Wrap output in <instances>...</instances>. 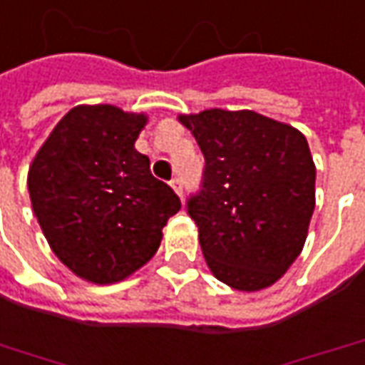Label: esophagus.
Returning <instances> with one entry per match:
<instances>
[{
    "label": "esophagus",
    "mask_w": 365,
    "mask_h": 365,
    "mask_svg": "<svg viewBox=\"0 0 365 365\" xmlns=\"http://www.w3.org/2000/svg\"><path fill=\"white\" fill-rule=\"evenodd\" d=\"M170 185H172L173 187V192L178 193V195H180V197H182L183 195V183H182V180H180V178H173L172 182H170Z\"/></svg>",
    "instance_id": "obj_1"
}]
</instances>
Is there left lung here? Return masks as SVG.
Returning <instances> with one entry per match:
<instances>
[{
	"mask_svg": "<svg viewBox=\"0 0 365 365\" xmlns=\"http://www.w3.org/2000/svg\"><path fill=\"white\" fill-rule=\"evenodd\" d=\"M203 158L202 190L187 197L207 266L240 292L276 284L306 244L316 165L302 131L255 111L180 115Z\"/></svg>",
	"mask_w": 365,
	"mask_h": 365,
	"instance_id": "1",
	"label": "left lung"
}]
</instances>
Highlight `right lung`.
<instances>
[{
	"label": "right lung",
	"instance_id": "right-lung-1",
	"mask_svg": "<svg viewBox=\"0 0 365 365\" xmlns=\"http://www.w3.org/2000/svg\"><path fill=\"white\" fill-rule=\"evenodd\" d=\"M148 123L115 106H78L39 148L27 173L37 222L76 276L115 284L148 264L182 202L133 148Z\"/></svg>",
	"mask_w": 365,
	"mask_h": 365
}]
</instances>
